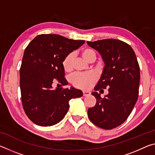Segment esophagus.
Returning a JSON list of instances; mask_svg holds the SVG:
<instances>
[{"label":"esophagus","instance_id":"34e87169","mask_svg":"<svg viewBox=\"0 0 155 155\" xmlns=\"http://www.w3.org/2000/svg\"><path fill=\"white\" fill-rule=\"evenodd\" d=\"M83 96H87L88 95H90V92L89 91H83Z\"/></svg>","mask_w":155,"mask_h":155}]
</instances>
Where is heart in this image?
Returning a JSON list of instances; mask_svg holds the SVG:
<instances>
[{
  "label": "heart",
  "mask_w": 155,
  "mask_h": 155,
  "mask_svg": "<svg viewBox=\"0 0 155 155\" xmlns=\"http://www.w3.org/2000/svg\"><path fill=\"white\" fill-rule=\"evenodd\" d=\"M81 54L86 61L90 62L92 59H96V53L93 49L85 48L81 51ZM74 54L70 53L63 61V68L65 72H70L73 69ZM97 80V75L94 72L76 73L70 78V81L76 87L87 90L90 88Z\"/></svg>",
  "instance_id": "b5f03b06"
}]
</instances>
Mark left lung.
Masks as SVG:
<instances>
[{
    "mask_svg": "<svg viewBox=\"0 0 155 155\" xmlns=\"http://www.w3.org/2000/svg\"><path fill=\"white\" fill-rule=\"evenodd\" d=\"M98 51L104 63L103 71L95 91V106L88 109L91 122L101 128L112 129L121 125L129 116L137 101L140 68L133 48L115 39L87 41ZM109 88V93L101 98L96 91Z\"/></svg>",
    "mask_w": 155,
    "mask_h": 155,
    "instance_id": "left-lung-1",
    "label": "left lung"
}]
</instances>
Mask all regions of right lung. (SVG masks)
<instances>
[{
	"instance_id": "right-lung-1",
	"label": "right lung",
	"mask_w": 155,
	"mask_h": 155,
	"mask_svg": "<svg viewBox=\"0 0 155 155\" xmlns=\"http://www.w3.org/2000/svg\"><path fill=\"white\" fill-rule=\"evenodd\" d=\"M84 43L55 34H42L26 48L20 70L21 97L26 114L35 124H57L66 115L70 100L83 96L78 89H53L52 84L57 81L61 86L68 85L63 61Z\"/></svg>"
}]
</instances>
